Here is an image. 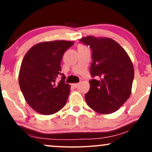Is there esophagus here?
<instances>
[{"instance_id": "obj_1", "label": "esophagus", "mask_w": 152, "mask_h": 152, "mask_svg": "<svg viewBox=\"0 0 152 152\" xmlns=\"http://www.w3.org/2000/svg\"><path fill=\"white\" fill-rule=\"evenodd\" d=\"M78 85H79V83H73V84H72V86H74V88H77V87L78 86Z\"/></svg>"}]
</instances>
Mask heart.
Listing matches in <instances>:
<instances>
[{"label":"heart","mask_w":152,"mask_h":152,"mask_svg":"<svg viewBox=\"0 0 152 152\" xmlns=\"http://www.w3.org/2000/svg\"><path fill=\"white\" fill-rule=\"evenodd\" d=\"M81 47H84V46H81Z\"/></svg>","instance_id":"1"}]
</instances>
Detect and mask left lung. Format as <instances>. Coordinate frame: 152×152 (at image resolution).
<instances>
[{
  "mask_svg": "<svg viewBox=\"0 0 152 152\" xmlns=\"http://www.w3.org/2000/svg\"><path fill=\"white\" fill-rule=\"evenodd\" d=\"M81 42L92 50L90 88L85 100L94 111L109 114L117 111L132 94L134 69L130 57L114 40L87 36Z\"/></svg>",
  "mask_w": 152,
  "mask_h": 152,
  "instance_id": "8db88e82",
  "label": "left lung"
}]
</instances>
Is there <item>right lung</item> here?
Masks as SVG:
<instances>
[{
	"label": "right lung",
	"instance_id": "add662e5",
	"mask_svg": "<svg viewBox=\"0 0 152 152\" xmlns=\"http://www.w3.org/2000/svg\"><path fill=\"white\" fill-rule=\"evenodd\" d=\"M73 41H53L38 43L27 51L18 74L20 88L27 104L39 114H55L65 106L70 85L61 74L63 55Z\"/></svg>",
	"mask_w": 152,
	"mask_h": 152
}]
</instances>
